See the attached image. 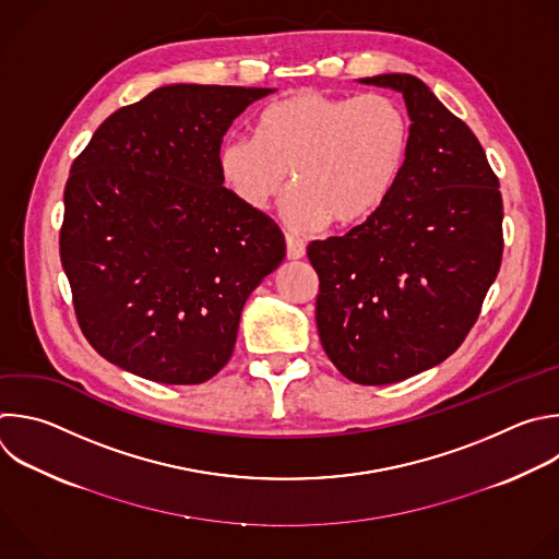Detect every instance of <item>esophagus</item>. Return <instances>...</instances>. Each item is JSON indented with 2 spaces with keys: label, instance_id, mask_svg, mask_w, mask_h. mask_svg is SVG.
<instances>
[{
  "label": "esophagus",
  "instance_id": "34e87169",
  "mask_svg": "<svg viewBox=\"0 0 559 559\" xmlns=\"http://www.w3.org/2000/svg\"><path fill=\"white\" fill-rule=\"evenodd\" d=\"M285 241H287V259L296 261V259H302V257H305V243H302L300 239L287 235Z\"/></svg>",
  "mask_w": 559,
  "mask_h": 559
}]
</instances>
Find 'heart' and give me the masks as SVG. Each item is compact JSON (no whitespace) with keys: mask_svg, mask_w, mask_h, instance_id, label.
Returning <instances> with one entry per match:
<instances>
[{"mask_svg":"<svg viewBox=\"0 0 559 559\" xmlns=\"http://www.w3.org/2000/svg\"><path fill=\"white\" fill-rule=\"evenodd\" d=\"M411 144L404 107L386 94L357 98L300 90L272 100L254 135H230L217 153L228 191L250 211H265L287 181V224L346 228L373 215L391 195Z\"/></svg>","mask_w":559,"mask_h":559,"instance_id":"heart-1","label":"heart"}]
</instances>
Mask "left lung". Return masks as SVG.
Here are the masks:
<instances>
[{
  "label": "left lung",
  "instance_id": "obj_1",
  "mask_svg": "<svg viewBox=\"0 0 559 559\" xmlns=\"http://www.w3.org/2000/svg\"><path fill=\"white\" fill-rule=\"evenodd\" d=\"M359 83L404 96L408 155L386 202L307 257L324 353L346 380L382 386L441 364L474 326L502 261V198L472 129L424 81Z\"/></svg>",
  "mask_w": 559,
  "mask_h": 559
}]
</instances>
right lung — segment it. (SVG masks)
<instances>
[{
  "label": "right lung",
  "mask_w": 559,
  "mask_h": 559,
  "mask_svg": "<svg viewBox=\"0 0 559 559\" xmlns=\"http://www.w3.org/2000/svg\"><path fill=\"white\" fill-rule=\"evenodd\" d=\"M267 87L175 83L114 111L74 159L61 263L87 342L159 384L228 364L241 309L285 259L281 228L222 181L233 120Z\"/></svg>",
  "instance_id": "1"
}]
</instances>
